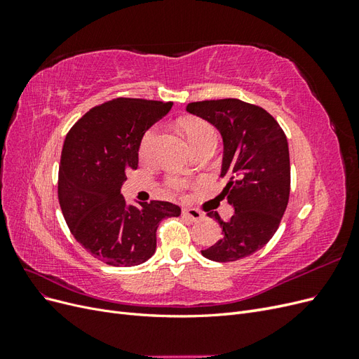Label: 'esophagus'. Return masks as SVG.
I'll use <instances>...</instances> for the list:
<instances>
[{"mask_svg": "<svg viewBox=\"0 0 359 359\" xmlns=\"http://www.w3.org/2000/svg\"><path fill=\"white\" fill-rule=\"evenodd\" d=\"M182 215L187 217V219H190L191 222H201L203 219V214L201 211H198V210H194V208L182 210Z\"/></svg>", "mask_w": 359, "mask_h": 359, "instance_id": "obj_1", "label": "esophagus"}]
</instances>
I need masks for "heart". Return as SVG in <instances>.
<instances>
[{
  "mask_svg": "<svg viewBox=\"0 0 359 359\" xmlns=\"http://www.w3.org/2000/svg\"><path fill=\"white\" fill-rule=\"evenodd\" d=\"M182 130L186 133L189 142L191 144V147L194 148V151L199 149L201 147L205 145H217V140H219V136H217L215 128L208 123L203 121V119H198V118H190L182 121ZM158 135V127L153 126L149 127L147 132L142 136V140H140V156L148 158L153 153V148L156 144V139ZM168 187L173 191H182L186 190L187 184L184 182L180 178H169L168 180Z\"/></svg>",
  "mask_w": 359,
  "mask_h": 359,
  "instance_id": "1",
  "label": "heart"
}]
</instances>
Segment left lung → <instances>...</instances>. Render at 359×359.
I'll list each match as a JSON object with an SVG mask.
<instances>
[{
	"instance_id": "obj_1",
	"label": "left lung",
	"mask_w": 359,
	"mask_h": 359,
	"mask_svg": "<svg viewBox=\"0 0 359 359\" xmlns=\"http://www.w3.org/2000/svg\"><path fill=\"white\" fill-rule=\"evenodd\" d=\"M187 111L222 133V177H229L222 196L235 208L229 222L208 212L223 231L202 255L215 262H233L262 248L278 229L290 193L287 139L273 115L238 99L193 102Z\"/></svg>"
}]
</instances>
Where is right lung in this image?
Returning a JSON list of instances; mask_svg holds the SVG:
<instances>
[{"mask_svg": "<svg viewBox=\"0 0 359 359\" xmlns=\"http://www.w3.org/2000/svg\"><path fill=\"white\" fill-rule=\"evenodd\" d=\"M172 102L118 99L86 112L69 130L58 172V201L74 240L112 266L144 264L156 252L157 227L181 208L165 201L127 205L121 186L137 169L144 133Z\"/></svg>", "mask_w": 359, "mask_h": 359, "instance_id": "1", "label": "right lung"}]
</instances>
